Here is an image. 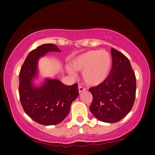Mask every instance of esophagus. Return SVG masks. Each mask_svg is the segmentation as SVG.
Segmentation results:
<instances>
[{"label": "esophagus", "instance_id": "obj_1", "mask_svg": "<svg viewBox=\"0 0 155 155\" xmlns=\"http://www.w3.org/2000/svg\"><path fill=\"white\" fill-rule=\"evenodd\" d=\"M85 90H86V88H85L84 87H83L82 86H81V85H79V86H78V92H79V93H82L83 91H84Z\"/></svg>", "mask_w": 155, "mask_h": 155}]
</instances>
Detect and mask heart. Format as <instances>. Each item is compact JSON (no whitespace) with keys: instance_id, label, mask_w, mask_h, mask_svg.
Listing matches in <instances>:
<instances>
[{"instance_id":"1","label":"heart","mask_w":155,"mask_h":155,"mask_svg":"<svg viewBox=\"0 0 155 155\" xmlns=\"http://www.w3.org/2000/svg\"><path fill=\"white\" fill-rule=\"evenodd\" d=\"M75 70L83 71L82 77L86 84L97 86L103 84L110 74L112 67V58L106 51L93 50L78 56L71 62ZM69 73L73 74L71 69Z\"/></svg>"}]
</instances>
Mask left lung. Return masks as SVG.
Wrapping results in <instances>:
<instances>
[{
    "label": "left lung",
    "instance_id": "obj_1",
    "mask_svg": "<svg viewBox=\"0 0 155 155\" xmlns=\"http://www.w3.org/2000/svg\"><path fill=\"white\" fill-rule=\"evenodd\" d=\"M112 67L107 79L100 86L89 89L93 95L90 111L100 121L115 123L128 114L134 105L136 79L126 57L111 49Z\"/></svg>",
    "mask_w": 155,
    "mask_h": 155
}]
</instances>
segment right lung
Instances as JSON below:
<instances>
[{"mask_svg": "<svg viewBox=\"0 0 155 155\" xmlns=\"http://www.w3.org/2000/svg\"><path fill=\"white\" fill-rule=\"evenodd\" d=\"M54 51L60 52L51 43L37 47L27 57L19 75V94L24 110L34 121L45 126L55 125L64 120L71 102L78 95L77 84L67 86L58 79L46 78L41 86H34L38 59Z\"/></svg>", "mask_w": 155, "mask_h": 155, "instance_id": "add662e5", "label": "right lung"}]
</instances>
